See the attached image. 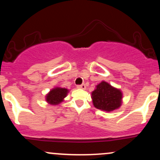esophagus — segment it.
<instances>
[{
  "label": "esophagus",
  "mask_w": 160,
  "mask_h": 160,
  "mask_svg": "<svg viewBox=\"0 0 160 160\" xmlns=\"http://www.w3.org/2000/svg\"><path fill=\"white\" fill-rule=\"evenodd\" d=\"M77 87L78 88V89H86V85L85 84H81V85H78Z\"/></svg>",
  "instance_id": "esophagus-1"
}]
</instances>
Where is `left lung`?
I'll list each match as a JSON object with an SVG mask.
<instances>
[{
    "label": "left lung",
    "instance_id": "left-lung-1",
    "mask_svg": "<svg viewBox=\"0 0 160 160\" xmlns=\"http://www.w3.org/2000/svg\"><path fill=\"white\" fill-rule=\"evenodd\" d=\"M122 97L120 89H116L104 81L97 85L96 89L92 92L95 107L108 112L114 111L120 107Z\"/></svg>",
    "mask_w": 160,
    "mask_h": 160
}]
</instances>
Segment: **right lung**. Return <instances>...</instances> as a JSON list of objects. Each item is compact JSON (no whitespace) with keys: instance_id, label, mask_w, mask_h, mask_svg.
Masks as SVG:
<instances>
[{"instance_id":"obj_1","label":"right lung","mask_w":160,"mask_h":160,"mask_svg":"<svg viewBox=\"0 0 160 160\" xmlns=\"http://www.w3.org/2000/svg\"><path fill=\"white\" fill-rule=\"evenodd\" d=\"M68 92V90L65 88H55L47 95L46 100L51 104H58L67 96Z\"/></svg>"}]
</instances>
